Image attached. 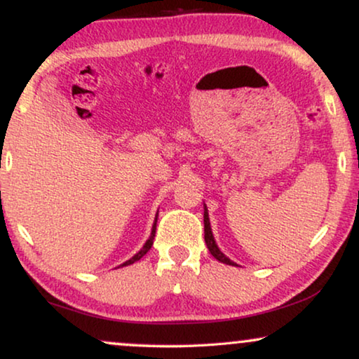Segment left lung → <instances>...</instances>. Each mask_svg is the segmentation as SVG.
<instances>
[{"label":"left lung","mask_w":359,"mask_h":359,"mask_svg":"<svg viewBox=\"0 0 359 359\" xmlns=\"http://www.w3.org/2000/svg\"><path fill=\"white\" fill-rule=\"evenodd\" d=\"M204 240H205V245H208L210 255H212L215 259H219L220 263L237 266V264H235L232 259H229L222 252H220L217 243H215L214 235H212V229H210V222H209V212H208V208H205V205H204Z\"/></svg>","instance_id":"left-lung-1"}]
</instances>
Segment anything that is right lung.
Returning a JSON list of instances; mask_svg holds the SVG:
<instances>
[{"instance_id": "obj_1", "label": "right lung", "mask_w": 359, "mask_h": 359, "mask_svg": "<svg viewBox=\"0 0 359 359\" xmlns=\"http://www.w3.org/2000/svg\"><path fill=\"white\" fill-rule=\"evenodd\" d=\"M156 215H158V214H156ZM155 230H156V217H155L154 227H151V233H150V237H149V240H147V242H145V245H144V247H142V248H140V252H139V253H135V255H134V257H132L130 259H127V262H126V263H122V264H121V266H127V264H132V263L139 262V259H140L142 257H144V255H145L147 252H149V250L151 248V245H154V238H155Z\"/></svg>"}]
</instances>
